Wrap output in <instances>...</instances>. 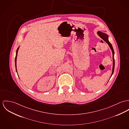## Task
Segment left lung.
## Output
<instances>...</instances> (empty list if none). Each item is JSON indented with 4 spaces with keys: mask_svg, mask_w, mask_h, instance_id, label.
I'll use <instances>...</instances> for the list:
<instances>
[{
    "mask_svg": "<svg viewBox=\"0 0 129 129\" xmlns=\"http://www.w3.org/2000/svg\"><path fill=\"white\" fill-rule=\"evenodd\" d=\"M98 34L99 35L100 37L103 39V40H104L109 46L110 49L112 51V59H113V67H112V74H111V77L112 76V74H113V72H114V66H115V61H114V50L112 48V46L111 44V43L109 42V41L108 40V35H107L106 34L104 33H103L101 31H98ZM110 77V78H111Z\"/></svg>",
    "mask_w": 129,
    "mask_h": 129,
    "instance_id": "8db88e82",
    "label": "left lung"
}]
</instances>
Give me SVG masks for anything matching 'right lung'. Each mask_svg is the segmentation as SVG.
I'll list each match as a JSON object with an SVG mask.
<instances>
[{
    "label": "right lung",
    "mask_w": 129,
    "mask_h": 129,
    "mask_svg": "<svg viewBox=\"0 0 129 129\" xmlns=\"http://www.w3.org/2000/svg\"><path fill=\"white\" fill-rule=\"evenodd\" d=\"M19 50V48L17 50V52H16V57H15V66H16V71H17V65H16V63H17V54H18V51Z\"/></svg>",
    "instance_id": "add662e5"
}]
</instances>
